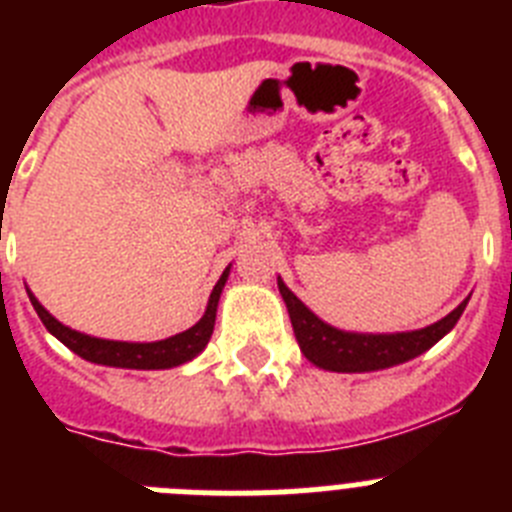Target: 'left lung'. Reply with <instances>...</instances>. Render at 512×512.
<instances>
[{
    "label": "left lung",
    "instance_id": "left-lung-1",
    "mask_svg": "<svg viewBox=\"0 0 512 512\" xmlns=\"http://www.w3.org/2000/svg\"><path fill=\"white\" fill-rule=\"evenodd\" d=\"M279 292L287 302L289 320L295 328L297 343L302 354L320 369L328 372H374L387 366L402 364L441 341L461 318L469 300L461 302L446 318L413 333H392V336H366V333H346L333 325L323 323L315 312L307 310L300 300L287 289L282 279H277Z\"/></svg>",
    "mask_w": 512,
    "mask_h": 512
}]
</instances>
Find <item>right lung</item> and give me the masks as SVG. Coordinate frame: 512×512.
I'll return each mask as SVG.
<instances>
[{"instance_id":"right-lung-1","label":"right lung","mask_w":512,"mask_h":512,"mask_svg":"<svg viewBox=\"0 0 512 512\" xmlns=\"http://www.w3.org/2000/svg\"><path fill=\"white\" fill-rule=\"evenodd\" d=\"M228 269L223 271V277L217 279L215 289H212L210 302H207V310L202 315V320L197 325H192L184 333H176V336L166 338V341L156 343H125V341H104V338H92L84 336L79 330H71L66 325L58 323L51 312L45 310L38 300H35L30 292V302H33L38 318L43 320V325L51 330L53 336L69 346L74 354H79L81 359L92 361V364H104V366H120V369H171V366H179L184 361L194 359L200 354L202 348L207 346L212 336V328H215V312H217V300H220V292L225 287V279H228Z\"/></svg>"}]
</instances>
